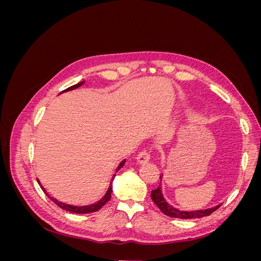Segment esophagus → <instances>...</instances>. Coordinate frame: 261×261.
Instances as JSON below:
<instances>
[{"label":"esophagus","mask_w":261,"mask_h":261,"mask_svg":"<svg viewBox=\"0 0 261 261\" xmlns=\"http://www.w3.org/2000/svg\"><path fill=\"white\" fill-rule=\"evenodd\" d=\"M149 160H150V152H149V150H147V149L141 150V151H140V152L138 153V155H137V162H138L139 164H145V163H147Z\"/></svg>","instance_id":"obj_1"}]
</instances>
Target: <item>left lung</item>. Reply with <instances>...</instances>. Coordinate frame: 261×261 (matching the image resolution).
I'll list each match as a JSON object with an SVG mask.
<instances>
[{
	"label": "left lung",
	"instance_id": "left-lung-1",
	"mask_svg": "<svg viewBox=\"0 0 261 261\" xmlns=\"http://www.w3.org/2000/svg\"><path fill=\"white\" fill-rule=\"evenodd\" d=\"M162 178V174L160 176ZM151 199L152 201L156 204V207L159 208L165 216H169L171 218H178V219H198L202 217H207L210 216L212 212H215L217 209L221 207L220 203L216 207H212L209 209H204V210H194V211H181L178 210L174 207H172L170 203L167 202V200L164 199L162 191H161V185H159L156 189H153L151 192Z\"/></svg>",
	"mask_w": 261,
	"mask_h": 261
}]
</instances>
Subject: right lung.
I'll return each instance as SVG.
<instances>
[{
    "label": "right lung",
    "instance_id": "add662e5",
    "mask_svg": "<svg viewBox=\"0 0 261 261\" xmlns=\"http://www.w3.org/2000/svg\"><path fill=\"white\" fill-rule=\"evenodd\" d=\"M84 83H85V82L78 83V84H76V85H74V86H72V87H69V88H67V89H65V90H63L62 92H65V91H69V90L76 89V88H78V87L83 86V85H84ZM125 161H126V160H123V161L120 163V165H118L117 169H116V172L123 167V165L125 164ZM114 176H115V174L113 175L112 180H113ZM112 180H111V185L109 186L108 192L106 193V195H105L103 198L100 199V200H99L98 202H96V203H92V204H90V206H82V207L72 206V204H66V203H63V202H61V201H58V200L55 199V198H52V197H50V196H49V194L45 192V189L42 187V185H40V186H41V188L43 189V192L46 194V196H48L49 198H50V199H51L55 204H58V206H59L60 208L64 209V210H66V211H69V212H73V213H90V212H96V211L100 210V209H101L102 207H103L105 204H106L110 199H111V193H112ZM39 184H41L40 181H39Z\"/></svg>",
    "mask_w": 261,
    "mask_h": 261
}]
</instances>
